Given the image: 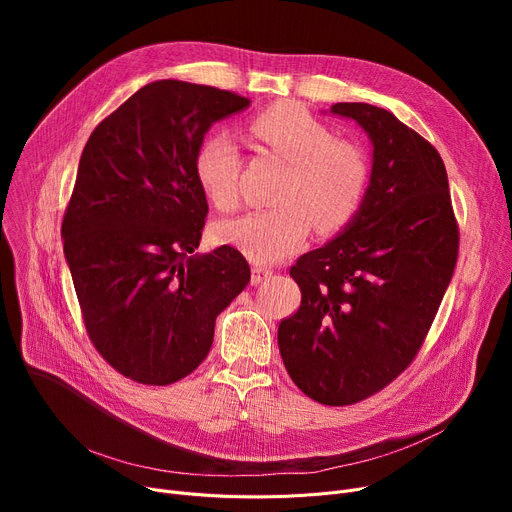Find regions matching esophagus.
<instances>
[{"instance_id": "obj_1", "label": "esophagus", "mask_w": 512, "mask_h": 512, "mask_svg": "<svg viewBox=\"0 0 512 512\" xmlns=\"http://www.w3.org/2000/svg\"><path fill=\"white\" fill-rule=\"evenodd\" d=\"M272 276V270H267V267H261V265H253L251 270V284L257 286L259 282H263L265 278Z\"/></svg>"}]
</instances>
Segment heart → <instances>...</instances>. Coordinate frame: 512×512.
Segmentation results:
<instances>
[{
    "label": "heart",
    "mask_w": 512,
    "mask_h": 512,
    "mask_svg": "<svg viewBox=\"0 0 512 512\" xmlns=\"http://www.w3.org/2000/svg\"><path fill=\"white\" fill-rule=\"evenodd\" d=\"M249 132L267 151L286 161L272 193V207L215 226L224 245L255 263H274L297 253L315 226L334 234L359 213L369 182L363 151L299 105L284 103L249 120ZM240 159L224 132L209 134L195 153V176L205 197L222 211L238 205Z\"/></svg>",
    "instance_id": "b5f03b06"
}]
</instances>
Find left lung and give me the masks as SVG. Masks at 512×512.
Instances as JSON below:
<instances>
[{
    "label": "left lung",
    "instance_id": "left-lung-1",
    "mask_svg": "<svg viewBox=\"0 0 512 512\" xmlns=\"http://www.w3.org/2000/svg\"><path fill=\"white\" fill-rule=\"evenodd\" d=\"M373 143L353 222L290 267L301 307L280 321L292 382L321 405H355L417 357L459 257V224L436 147L369 103H336Z\"/></svg>",
    "mask_w": 512,
    "mask_h": 512
}]
</instances>
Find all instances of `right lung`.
I'll list each match as a JSON object with an SVG mask.
<instances>
[{"mask_svg": "<svg viewBox=\"0 0 512 512\" xmlns=\"http://www.w3.org/2000/svg\"><path fill=\"white\" fill-rule=\"evenodd\" d=\"M251 101L155 80L97 124L80 155L62 236L87 334L124 378L168 386L207 357L215 317L251 280L224 245L195 255L207 199L195 153Z\"/></svg>", "mask_w": 512, "mask_h": 512, "instance_id": "add662e5", "label": "right lung"}]
</instances>
